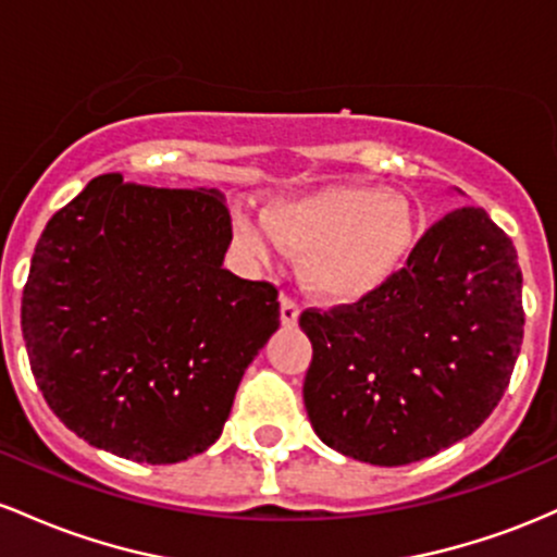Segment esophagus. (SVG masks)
<instances>
[{
	"label": "esophagus",
	"instance_id": "1",
	"mask_svg": "<svg viewBox=\"0 0 557 557\" xmlns=\"http://www.w3.org/2000/svg\"><path fill=\"white\" fill-rule=\"evenodd\" d=\"M299 321V305L295 299L281 297V326L284 329H295Z\"/></svg>",
	"mask_w": 557,
	"mask_h": 557
}]
</instances>
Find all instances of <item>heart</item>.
Masks as SVG:
<instances>
[{
	"instance_id": "b5f03b06",
	"label": "heart",
	"mask_w": 557,
	"mask_h": 557,
	"mask_svg": "<svg viewBox=\"0 0 557 557\" xmlns=\"http://www.w3.org/2000/svg\"><path fill=\"white\" fill-rule=\"evenodd\" d=\"M239 242L255 258L302 255L299 278L323 302H360L403 271L416 247L408 199L368 184H329L268 205L265 221L236 215Z\"/></svg>"
}]
</instances>
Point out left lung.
<instances>
[{
    "instance_id": "8db88e82",
    "label": "left lung",
    "mask_w": 557,
    "mask_h": 557,
    "mask_svg": "<svg viewBox=\"0 0 557 557\" xmlns=\"http://www.w3.org/2000/svg\"><path fill=\"white\" fill-rule=\"evenodd\" d=\"M299 326L312 345L305 410L323 445L371 466L431 458L490 418L513 373L516 247L484 210L458 208L384 289L352 308L305 310Z\"/></svg>"
}]
</instances>
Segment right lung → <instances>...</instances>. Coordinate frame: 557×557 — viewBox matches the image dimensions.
<instances>
[{"label": "right lung", "mask_w": 557, "mask_h": 557, "mask_svg": "<svg viewBox=\"0 0 557 557\" xmlns=\"http://www.w3.org/2000/svg\"><path fill=\"white\" fill-rule=\"evenodd\" d=\"M218 191L108 173L44 228L23 289L30 371L81 440L181 463L221 436L247 366L278 329V292L223 268Z\"/></svg>", "instance_id": "obj_1"}]
</instances>
